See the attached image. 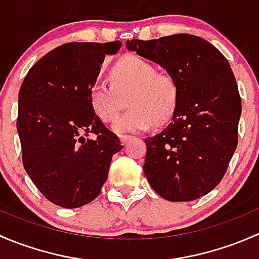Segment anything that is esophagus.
Instances as JSON below:
<instances>
[{
  "label": "esophagus",
  "mask_w": 259,
  "mask_h": 259,
  "mask_svg": "<svg viewBox=\"0 0 259 259\" xmlns=\"http://www.w3.org/2000/svg\"><path fill=\"white\" fill-rule=\"evenodd\" d=\"M132 135H119V139H120V143H121L122 145L126 144L127 142H129L130 139H132Z\"/></svg>",
  "instance_id": "obj_1"
}]
</instances>
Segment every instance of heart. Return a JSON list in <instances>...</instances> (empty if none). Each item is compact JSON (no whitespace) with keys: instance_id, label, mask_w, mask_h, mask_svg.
I'll return each mask as SVG.
<instances>
[{"instance_id":"b5f03b06","label":"heart","mask_w":259,"mask_h":259,"mask_svg":"<svg viewBox=\"0 0 259 259\" xmlns=\"http://www.w3.org/2000/svg\"><path fill=\"white\" fill-rule=\"evenodd\" d=\"M110 83L96 81L89 98L95 114L103 121L116 119L127 97L130 110L124 113L113 129L116 133H138L155 122L161 125L173 116L178 104V86L169 75L156 72L155 66L138 56L119 60L110 70Z\"/></svg>"}]
</instances>
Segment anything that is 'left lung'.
<instances>
[{
    "label": "left lung",
    "instance_id": "1",
    "mask_svg": "<svg viewBox=\"0 0 259 259\" xmlns=\"http://www.w3.org/2000/svg\"><path fill=\"white\" fill-rule=\"evenodd\" d=\"M126 49L160 65L178 86L171 122L144 140L149 184L170 202L208 194L224 177L238 144L242 103L228 60L189 33L134 38Z\"/></svg>",
    "mask_w": 259,
    "mask_h": 259
}]
</instances>
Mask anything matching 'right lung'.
<instances>
[{
	"instance_id": "add662e5",
	"label": "right lung",
	"mask_w": 259,
	"mask_h": 259,
	"mask_svg": "<svg viewBox=\"0 0 259 259\" xmlns=\"http://www.w3.org/2000/svg\"><path fill=\"white\" fill-rule=\"evenodd\" d=\"M113 42H69L41 57L18 93L17 133L26 173L44 197L62 208L93 202L122 149L90 104L89 93ZM95 134L94 140L88 133Z\"/></svg>"
}]
</instances>
